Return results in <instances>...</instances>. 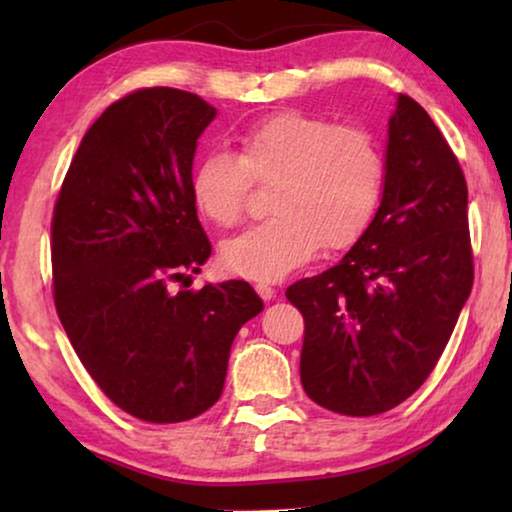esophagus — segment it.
<instances>
[{
    "label": "esophagus",
    "instance_id": "esophagus-1",
    "mask_svg": "<svg viewBox=\"0 0 512 512\" xmlns=\"http://www.w3.org/2000/svg\"><path fill=\"white\" fill-rule=\"evenodd\" d=\"M255 291H257L259 296H262L264 300H271V298H275V289H273V284H268V282H257V284H255Z\"/></svg>",
    "mask_w": 512,
    "mask_h": 512
}]
</instances>
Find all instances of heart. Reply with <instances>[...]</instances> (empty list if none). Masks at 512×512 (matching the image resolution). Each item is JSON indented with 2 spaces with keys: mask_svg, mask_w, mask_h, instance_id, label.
<instances>
[{
  "mask_svg": "<svg viewBox=\"0 0 512 512\" xmlns=\"http://www.w3.org/2000/svg\"><path fill=\"white\" fill-rule=\"evenodd\" d=\"M386 162L368 126L284 110L237 135V155L207 151L194 164L189 192L198 214L232 228L253 183L271 185L268 219L225 241L228 271L273 280L309 262L320 248L357 241L375 216Z\"/></svg>",
  "mask_w": 512,
  "mask_h": 512,
  "instance_id": "obj_1",
  "label": "heart"
}]
</instances>
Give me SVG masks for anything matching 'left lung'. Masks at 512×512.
<instances>
[{"mask_svg": "<svg viewBox=\"0 0 512 512\" xmlns=\"http://www.w3.org/2000/svg\"><path fill=\"white\" fill-rule=\"evenodd\" d=\"M467 183L445 135L400 94L388 124L384 196L339 264L293 282L305 318L300 381L316 404L366 418L427 381L472 291Z\"/></svg>", "mask_w": 512, "mask_h": 512, "instance_id": "1", "label": "left lung"}]
</instances>
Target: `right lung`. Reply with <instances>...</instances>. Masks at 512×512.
I'll return each instance as SVG.
<instances>
[{"instance_id":"right-lung-1","label":"right lung","mask_w":512,"mask_h":512,"mask_svg":"<svg viewBox=\"0 0 512 512\" xmlns=\"http://www.w3.org/2000/svg\"><path fill=\"white\" fill-rule=\"evenodd\" d=\"M214 115L176 88L110 103L51 216V291L67 339L110 402L153 424L192 420L219 400L230 345L264 309L246 280L171 291L212 253L189 176Z\"/></svg>"}]
</instances>
